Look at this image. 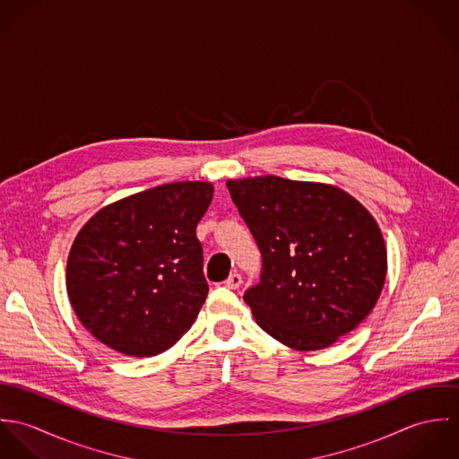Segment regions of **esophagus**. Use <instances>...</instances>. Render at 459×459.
<instances>
[{"label": "esophagus", "mask_w": 459, "mask_h": 459, "mask_svg": "<svg viewBox=\"0 0 459 459\" xmlns=\"http://www.w3.org/2000/svg\"><path fill=\"white\" fill-rule=\"evenodd\" d=\"M224 284H226V288H230V290H238L240 284H242V275H240V273H231V275L224 281Z\"/></svg>", "instance_id": "obj_1"}]
</instances>
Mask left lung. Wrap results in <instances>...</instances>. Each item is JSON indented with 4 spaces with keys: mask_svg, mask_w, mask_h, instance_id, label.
Instances as JSON below:
<instances>
[{
    "mask_svg": "<svg viewBox=\"0 0 459 459\" xmlns=\"http://www.w3.org/2000/svg\"><path fill=\"white\" fill-rule=\"evenodd\" d=\"M262 251V281L244 300L275 341L315 351L377 306L387 247L368 208L346 191L275 175L226 182Z\"/></svg>",
    "mask_w": 459,
    "mask_h": 459,
    "instance_id": "obj_1",
    "label": "left lung"
}]
</instances>
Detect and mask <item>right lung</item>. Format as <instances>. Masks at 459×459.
Here are the masks:
<instances>
[{"instance_id":"obj_1","label":"right lung","mask_w":459,"mask_h":459,"mask_svg":"<svg viewBox=\"0 0 459 459\" xmlns=\"http://www.w3.org/2000/svg\"><path fill=\"white\" fill-rule=\"evenodd\" d=\"M210 182H173L100 208L77 233L66 260L70 306L97 341L153 357L193 327L204 304L197 222Z\"/></svg>"}]
</instances>
